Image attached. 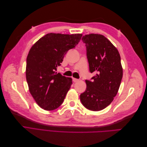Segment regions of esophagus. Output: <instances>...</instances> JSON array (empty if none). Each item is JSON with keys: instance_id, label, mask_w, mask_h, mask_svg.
<instances>
[{"instance_id": "34e87169", "label": "esophagus", "mask_w": 147, "mask_h": 147, "mask_svg": "<svg viewBox=\"0 0 147 147\" xmlns=\"http://www.w3.org/2000/svg\"><path fill=\"white\" fill-rule=\"evenodd\" d=\"M72 80H73V82H74V83H76V82H78V79H76V78H72Z\"/></svg>"}]
</instances>
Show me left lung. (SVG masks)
Returning a JSON list of instances; mask_svg holds the SVG:
<instances>
[{
	"label": "left lung",
	"mask_w": 147,
	"mask_h": 147,
	"mask_svg": "<svg viewBox=\"0 0 147 147\" xmlns=\"http://www.w3.org/2000/svg\"><path fill=\"white\" fill-rule=\"evenodd\" d=\"M91 73L96 72L92 81L86 80V91L80 94L85 107L100 111L109 105L116 96L123 77L121 57L117 50L103 35H83Z\"/></svg>",
	"instance_id": "obj_1"
}]
</instances>
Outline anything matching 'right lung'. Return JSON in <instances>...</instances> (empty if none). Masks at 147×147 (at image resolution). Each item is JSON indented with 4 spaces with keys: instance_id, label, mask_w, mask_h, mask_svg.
Instances as JSON below:
<instances>
[{
    "instance_id": "obj_1",
    "label": "right lung",
    "mask_w": 147,
    "mask_h": 147,
    "mask_svg": "<svg viewBox=\"0 0 147 147\" xmlns=\"http://www.w3.org/2000/svg\"><path fill=\"white\" fill-rule=\"evenodd\" d=\"M82 37V34L49 33L30 48L26 60V80L30 94L42 109L51 111L63 102L72 80L55 71Z\"/></svg>"
}]
</instances>
